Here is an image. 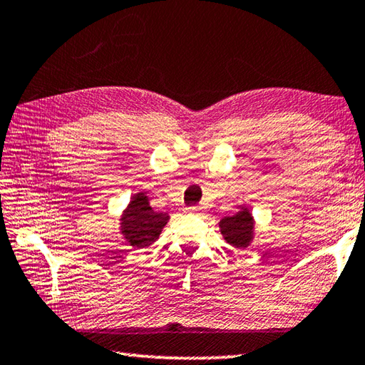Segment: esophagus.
Returning <instances> with one entry per match:
<instances>
[{
  "mask_svg": "<svg viewBox=\"0 0 365 365\" xmlns=\"http://www.w3.org/2000/svg\"><path fill=\"white\" fill-rule=\"evenodd\" d=\"M201 210L202 207H200V205H190V207L185 209L187 214H201Z\"/></svg>",
  "mask_w": 365,
  "mask_h": 365,
  "instance_id": "esophagus-1",
  "label": "esophagus"
}]
</instances>
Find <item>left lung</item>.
Returning a JSON list of instances; mask_svg holds the SVG:
<instances>
[{
    "mask_svg": "<svg viewBox=\"0 0 365 365\" xmlns=\"http://www.w3.org/2000/svg\"><path fill=\"white\" fill-rule=\"evenodd\" d=\"M220 231L230 246L236 249L247 247L254 236V218L247 209H242L235 215L223 217L220 220Z\"/></svg>",
    "mask_w": 365,
    "mask_h": 365,
    "instance_id": "left-lung-1",
    "label": "left lung"
}]
</instances>
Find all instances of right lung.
Returning a JSON list of instances; mask_svg holds the SVG:
<instances>
[{
	"mask_svg": "<svg viewBox=\"0 0 365 365\" xmlns=\"http://www.w3.org/2000/svg\"><path fill=\"white\" fill-rule=\"evenodd\" d=\"M168 220V214L153 210L147 195L137 193L121 217V233L132 247H148L160 237Z\"/></svg>",
	"mask_w": 365,
	"mask_h": 365,
	"instance_id": "obj_1",
	"label": "right lung"
}]
</instances>
